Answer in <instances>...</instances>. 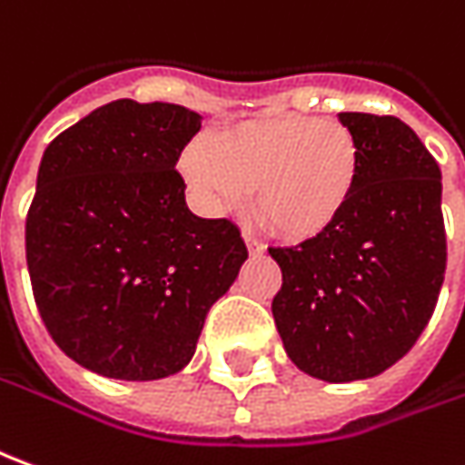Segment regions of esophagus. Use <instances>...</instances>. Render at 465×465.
Returning <instances> with one entry per match:
<instances>
[{"label":"esophagus","mask_w":465,"mask_h":465,"mask_svg":"<svg viewBox=\"0 0 465 465\" xmlns=\"http://www.w3.org/2000/svg\"><path fill=\"white\" fill-rule=\"evenodd\" d=\"M244 242H246V249H249V254H262V252H264V244L259 242L257 236H252V233L244 232Z\"/></svg>","instance_id":"esophagus-1"}]
</instances>
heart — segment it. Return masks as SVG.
<instances>
[{
	"label": "heart",
	"instance_id": "heart-1",
	"mask_svg": "<svg viewBox=\"0 0 465 465\" xmlns=\"http://www.w3.org/2000/svg\"><path fill=\"white\" fill-rule=\"evenodd\" d=\"M203 203L242 206L254 188V208L277 236L305 242L331 229L359 183V144L336 119L302 114L264 116L193 142L180 160Z\"/></svg>",
	"mask_w": 465,
	"mask_h": 465
}]
</instances>
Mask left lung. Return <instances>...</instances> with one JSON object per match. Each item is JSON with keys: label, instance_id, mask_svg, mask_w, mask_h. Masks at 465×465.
<instances>
[{"label": "left lung", "instance_id": "1", "mask_svg": "<svg viewBox=\"0 0 465 465\" xmlns=\"http://www.w3.org/2000/svg\"><path fill=\"white\" fill-rule=\"evenodd\" d=\"M359 183L341 219L298 246H270L282 270L274 325L292 364L325 381L369 379L400 361L430 321L445 277L440 167L397 116L343 112Z\"/></svg>", "mask_w": 465, "mask_h": 465}]
</instances>
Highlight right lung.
<instances>
[{
  "label": "right lung",
  "instance_id": "1",
  "mask_svg": "<svg viewBox=\"0 0 465 465\" xmlns=\"http://www.w3.org/2000/svg\"><path fill=\"white\" fill-rule=\"evenodd\" d=\"M201 114L119 99L47 144L25 254L50 339L101 377L147 381L195 353L246 259L239 226L198 219L175 165Z\"/></svg>",
  "mask_w": 465,
  "mask_h": 465
}]
</instances>
